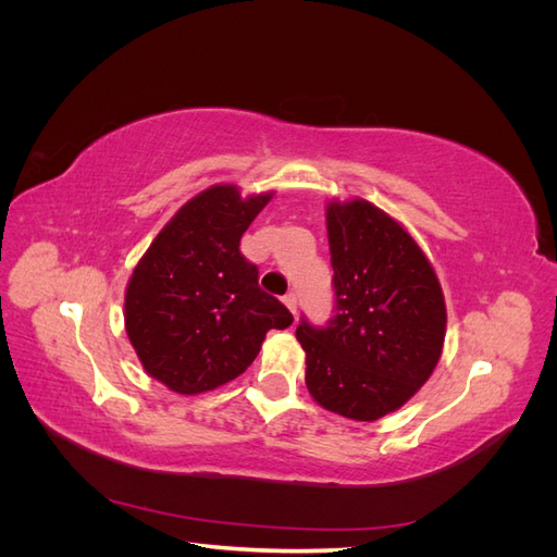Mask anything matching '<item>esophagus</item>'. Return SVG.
<instances>
[{"label": "esophagus", "mask_w": 557, "mask_h": 557, "mask_svg": "<svg viewBox=\"0 0 557 557\" xmlns=\"http://www.w3.org/2000/svg\"><path fill=\"white\" fill-rule=\"evenodd\" d=\"M283 305L290 309V313H293V315H297V297H295V293H288V295H285V297H283Z\"/></svg>", "instance_id": "esophagus-1"}]
</instances>
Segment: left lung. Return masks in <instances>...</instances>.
Returning <instances> with one entry per match:
<instances>
[{"mask_svg": "<svg viewBox=\"0 0 557 557\" xmlns=\"http://www.w3.org/2000/svg\"><path fill=\"white\" fill-rule=\"evenodd\" d=\"M334 269V318L301 320L307 387L320 407L350 420L404 407L432 376L446 339L442 283L401 223L367 199L325 207Z\"/></svg>", "mask_w": 557, "mask_h": 557, "instance_id": "left-lung-1", "label": "left lung"}]
</instances>
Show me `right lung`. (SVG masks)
Wrapping results in <instances>:
<instances>
[{
    "mask_svg": "<svg viewBox=\"0 0 557 557\" xmlns=\"http://www.w3.org/2000/svg\"><path fill=\"white\" fill-rule=\"evenodd\" d=\"M274 190L242 197L237 185L201 190L172 215L125 290V332L148 376L178 395L209 393L256 360L269 330L293 313L260 290L239 250Z\"/></svg>",
    "mask_w": 557,
    "mask_h": 557,
    "instance_id": "add662e5",
    "label": "right lung"
}]
</instances>
